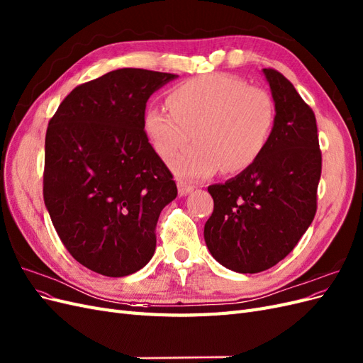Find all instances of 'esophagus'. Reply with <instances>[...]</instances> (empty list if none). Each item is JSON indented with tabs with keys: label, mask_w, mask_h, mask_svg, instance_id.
I'll use <instances>...</instances> for the list:
<instances>
[{
	"label": "esophagus",
	"mask_w": 363,
	"mask_h": 363,
	"mask_svg": "<svg viewBox=\"0 0 363 363\" xmlns=\"http://www.w3.org/2000/svg\"><path fill=\"white\" fill-rule=\"evenodd\" d=\"M177 186H179V195H180V196L188 195L189 192L194 191V186L188 184L184 180H177Z\"/></svg>",
	"instance_id": "obj_1"
}]
</instances>
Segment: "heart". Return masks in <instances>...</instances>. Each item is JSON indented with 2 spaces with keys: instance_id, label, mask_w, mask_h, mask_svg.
<instances>
[{
  "instance_id": "1",
  "label": "heart",
  "mask_w": 363,
  "mask_h": 363,
  "mask_svg": "<svg viewBox=\"0 0 363 363\" xmlns=\"http://www.w3.org/2000/svg\"><path fill=\"white\" fill-rule=\"evenodd\" d=\"M168 106L150 104L144 130L157 155L168 160L194 135L197 144L171 160L183 179L248 168L265 150L276 121L271 95L228 74L199 75L168 95Z\"/></svg>"
}]
</instances>
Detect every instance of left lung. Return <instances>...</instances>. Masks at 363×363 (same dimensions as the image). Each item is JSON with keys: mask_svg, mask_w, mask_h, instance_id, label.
<instances>
[{"mask_svg": "<svg viewBox=\"0 0 363 363\" xmlns=\"http://www.w3.org/2000/svg\"><path fill=\"white\" fill-rule=\"evenodd\" d=\"M276 121L262 155L225 183L208 186L213 212L204 240L223 267L240 274L269 269L286 257L313 221L321 177L316 119L294 84L263 69Z\"/></svg>", "mask_w": 363, "mask_h": 363, "instance_id": "1", "label": "left lung"}]
</instances>
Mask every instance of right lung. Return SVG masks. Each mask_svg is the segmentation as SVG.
<instances>
[{"instance_id": "right-lung-1", "label": "right lung", "mask_w": 363, "mask_h": 363, "mask_svg": "<svg viewBox=\"0 0 363 363\" xmlns=\"http://www.w3.org/2000/svg\"><path fill=\"white\" fill-rule=\"evenodd\" d=\"M175 74L123 68L77 86L50 119L43 201L69 255L107 277L144 268L172 174L144 130L148 98Z\"/></svg>"}]
</instances>
